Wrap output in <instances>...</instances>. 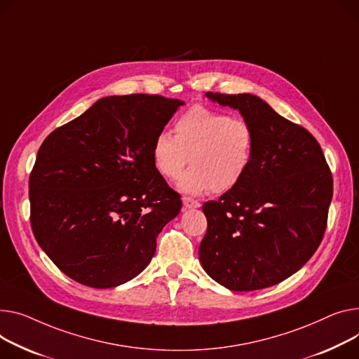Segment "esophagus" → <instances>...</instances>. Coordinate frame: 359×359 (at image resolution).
I'll use <instances>...</instances> for the list:
<instances>
[{"label": "esophagus", "instance_id": "obj_1", "mask_svg": "<svg viewBox=\"0 0 359 359\" xmlns=\"http://www.w3.org/2000/svg\"><path fill=\"white\" fill-rule=\"evenodd\" d=\"M183 206L186 209H192V208H199L201 203L192 198H183Z\"/></svg>", "mask_w": 359, "mask_h": 359}]
</instances>
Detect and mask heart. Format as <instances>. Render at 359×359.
<instances>
[{"instance_id":"1","label":"heart","mask_w":359,"mask_h":359,"mask_svg":"<svg viewBox=\"0 0 359 359\" xmlns=\"http://www.w3.org/2000/svg\"><path fill=\"white\" fill-rule=\"evenodd\" d=\"M254 146V130L245 119L195 105L176 119L175 135H156L151 157L165 179L179 177L187 161L192 164L177 183L183 194L201 195L209 189L222 194L245 177Z\"/></svg>"}]
</instances>
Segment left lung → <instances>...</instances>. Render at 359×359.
<instances>
[{
	"mask_svg": "<svg viewBox=\"0 0 359 359\" xmlns=\"http://www.w3.org/2000/svg\"><path fill=\"white\" fill-rule=\"evenodd\" d=\"M252 127L254 157L245 177L202 209L208 229L203 270L232 292L270 287L310 259L322 243L333 179L316 138L251 93L208 92Z\"/></svg>",
	"mask_w": 359,
	"mask_h": 359,
	"instance_id": "1",
	"label": "left lung"
}]
</instances>
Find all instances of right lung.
Returning <instances> with one entry per match:
<instances>
[{"mask_svg":"<svg viewBox=\"0 0 359 359\" xmlns=\"http://www.w3.org/2000/svg\"><path fill=\"white\" fill-rule=\"evenodd\" d=\"M184 102L107 97L46 137L29 180L36 241L57 269L111 289L144 270L182 201L151 157L156 135Z\"/></svg>","mask_w":359,"mask_h":359,"instance_id":"right-lung-1","label":"right lung"}]
</instances>
